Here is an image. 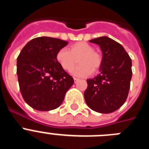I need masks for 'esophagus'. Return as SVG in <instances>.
I'll return each mask as SVG.
<instances>
[{"label": "esophagus", "instance_id": "esophagus-1", "mask_svg": "<svg viewBox=\"0 0 149 149\" xmlns=\"http://www.w3.org/2000/svg\"><path fill=\"white\" fill-rule=\"evenodd\" d=\"M74 83H77L79 81V79L77 77H74Z\"/></svg>", "mask_w": 149, "mask_h": 149}]
</instances>
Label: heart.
I'll return each instance as SVG.
<instances>
[{
	"label": "heart",
	"instance_id": "1",
	"mask_svg": "<svg viewBox=\"0 0 149 149\" xmlns=\"http://www.w3.org/2000/svg\"><path fill=\"white\" fill-rule=\"evenodd\" d=\"M56 59L63 69L70 72L75 67L77 59L80 65L74 71L77 76L84 77L97 72L102 63V57L88 43L79 42L66 48H61L57 51Z\"/></svg>",
	"mask_w": 149,
	"mask_h": 149
}]
</instances>
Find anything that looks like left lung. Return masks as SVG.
Masks as SVG:
<instances>
[{
  "label": "left lung",
  "mask_w": 149,
  "mask_h": 149,
  "mask_svg": "<svg viewBox=\"0 0 149 149\" xmlns=\"http://www.w3.org/2000/svg\"><path fill=\"white\" fill-rule=\"evenodd\" d=\"M100 46L102 63L100 73L88 79L84 92L86 104L101 113H110L123 105L128 95L132 77V62L119 43L107 36L89 41Z\"/></svg>",
  "instance_id": "8db88e82"
}]
</instances>
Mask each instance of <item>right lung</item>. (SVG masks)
<instances>
[{
	"label": "right lung",
	"instance_id": "obj_1",
	"mask_svg": "<svg viewBox=\"0 0 149 149\" xmlns=\"http://www.w3.org/2000/svg\"><path fill=\"white\" fill-rule=\"evenodd\" d=\"M66 41L42 36L30 40L17 58V74L26 103L39 111L57 108L63 103L74 79L59 65L57 51Z\"/></svg>",
	"mask_w": 149,
	"mask_h": 149
}]
</instances>
